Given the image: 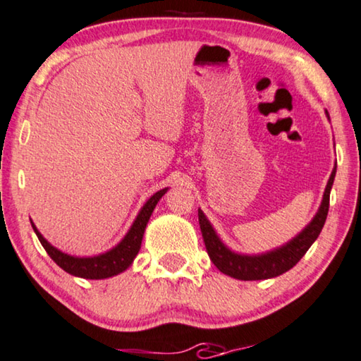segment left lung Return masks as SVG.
Returning <instances> with one entry per match:
<instances>
[{
  "label": "left lung",
  "instance_id": "8db88e82",
  "mask_svg": "<svg viewBox=\"0 0 361 361\" xmlns=\"http://www.w3.org/2000/svg\"><path fill=\"white\" fill-rule=\"evenodd\" d=\"M326 116L329 118L327 110ZM336 169L337 166H334V170H332L329 176L324 195H322L321 206L313 220L295 238L287 241L282 246H279L276 250L261 252V255H241V252L230 250L220 240V236L215 232L204 212L201 209H197L199 225H201L204 243H206L207 255L211 257L215 267L230 277L238 279V281H264V279L277 277L281 274L290 271L305 256V252L310 250V246L314 243L322 227H324L327 211H329L331 188L334 185L336 178Z\"/></svg>",
  "mask_w": 361,
  "mask_h": 361
}]
</instances>
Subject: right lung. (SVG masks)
<instances>
[{
    "label": "right lung",
    "instance_id": "add662e5",
    "mask_svg": "<svg viewBox=\"0 0 361 361\" xmlns=\"http://www.w3.org/2000/svg\"><path fill=\"white\" fill-rule=\"evenodd\" d=\"M166 191H169V188H164V190L155 192L154 196H150L147 199V202L141 207L137 217L134 219L131 228H129L128 233L123 236L120 243L113 246L111 250L100 252V255H95V256L80 257V256H73V255H68V252H63L61 250L55 248V246L48 243V241L43 238V235L37 230L35 224L32 222V220L30 224L35 235L39 236L42 246L48 252V256H50L51 259L63 269V271H66L74 277L100 281V279H109L113 276H118V274L125 272L126 269L133 264L134 257L137 256L139 250H141L142 236H144V232H146L150 215H152L155 206H157V202L160 201V197H162Z\"/></svg>",
    "mask_w": 361,
    "mask_h": 361
}]
</instances>
